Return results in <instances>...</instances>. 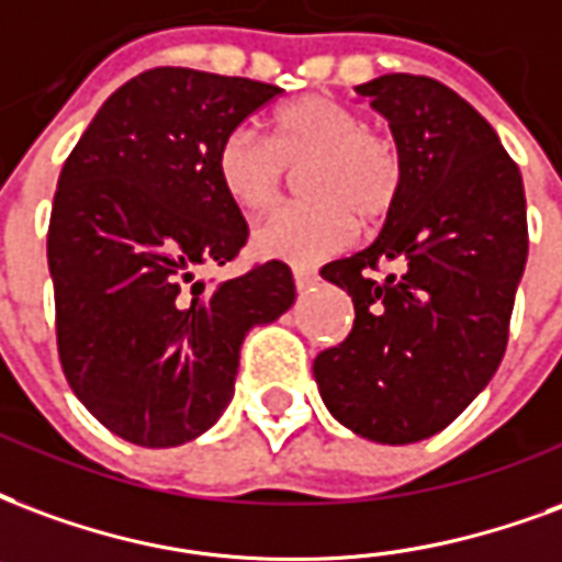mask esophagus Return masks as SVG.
Segmentation results:
<instances>
[{"label":"esophagus","instance_id":"1","mask_svg":"<svg viewBox=\"0 0 562 562\" xmlns=\"http://www.w3.org/2000/svg\"><path fill=\"white\" fill-rule=\"evenodd\" d=\"M292 273H294V285H297V292H306V289L315 285V280H318V273H315L313 268H303V265H294Z\"/></svg>","mask_w":562,"mask_h":562}]
</instances>
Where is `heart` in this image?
Here are the masks:
<instances>
[{
  "label": "heart",
  "instance_id": "b5f03b06",
  "mask_svg": "<svg viewBox=\"0 0 562 562\" xmlns=\"http://www.w3.org/2000/svg\"><path fill=\"white\" fill-rule=\"evenodd\" d=\"M301 172L306 202L270 214L252 232V249L268 259L313 265L351 240L357 217L378 223L405 190V154L390 133L369 131L351 106L306 94L270 119V139L235 127L220 143L217 178L247 214L277 205L289 169Z\"/></svg>",
  "mask_w": 562,
  "mask_h": 562
}]
</instances>
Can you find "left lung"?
<instances>
[{"label":"left lung","mask_w":562,"mask_h":562,"mask_svg":"<svg viewBox=\"0 0 562 562\" xmlns=\"http://www.w3.org/2000/svg\"><path fill=\"white\" fill-rule=\"evenodd\" d=\"M355 91L390 122L405 190L372 247L322 268L351 294L355 327L313 375L360 438L414 443L447 429L501 366L527 261L525 184L492 124L443 82L384 74ZM384 260L400 273L378 281Z\"/></svg>","instance_id":"left-lung-1"}]
</instances>
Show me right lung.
<instances>
[{"instance_id":"right-lung-1","label":"right lung","mask_w":562,"mask_h":562,"mask_svg":"<svg viewBox=\"0 0 562 562\" xmlns=\"http://www.w3.org/2000/svg\"><path fill=\"white\" fill-rule=\"evenodd\" d=\"M280 91L145 70L112 91L61 166L47 232L61 372L91 417L136 447L211 429L235 393L244 336L294 303L285 261L217 285L196 277L249 235L220 187V143Z\"/></svg>"}]
</instances>
